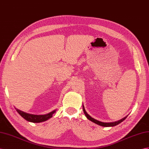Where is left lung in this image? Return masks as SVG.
Segmentation results:
<instances>
[{
    "instance_id": "left-lung-1",
    "label": "left lung",
    "mask_w": 149,
    "mask_h": 149,
    "mask_svg": "<svg viewBox=\"0 0 149 149\" xmlns=\"http://www.w3.org/2000/svg\"><path fill=\"white\" fill-rule=\"evenodd\" d=\"M82 107H83L84 113L85 115H86V116L87 117V119L91 121L94 122V123H96V124L99 125H100V126H102V127H114V126H116V125H118V124H120V123H121V122L123 121V120H125L126 119V118H127V116H126V117H125V118H122L121 120H118V121H115V122H111V123H104V122H101V121H98V120H95L94 118L91 117V116L90 115H89V114H87V113L86 112V111L85 110L84 106V105L82 106Z\"/></svg>"
}]
</instances>
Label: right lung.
<instances>
[{"instance_id": "1", "label": "right lung", "mask_w": 149, "mask_h": 149, "mask_svg": "<svg viewBox=\"0 0 149 149\" xmlns=\"http://www.w3.org/2000/svg\"><path fill=\"white\" fill-rule=\"evenodd\" d=\"M16 109L17 112L19 114L22 118H24L26 120L30 122H33V123H40V122L47 121L48 119H49V118H51L52 117L53 114H54L56 112V110H54V111H53L48 114H43V115H36V114H32L25 113L16 108Z\"/></svg>"}]
</instances>
